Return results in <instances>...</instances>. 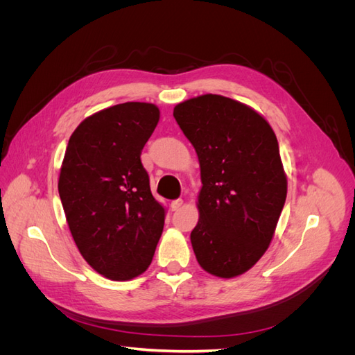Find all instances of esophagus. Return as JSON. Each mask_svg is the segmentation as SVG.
I'll use <instances>...</instances> for the list:
<instances>
[{
  "instance_id": "34e87169",
  "label": "esophagus",
  "mask_w": 355,
  "mask_h": 355,
  "mask_svg": "<svg viewBox=\"0 0 355 355\" xmlns=\"http://www.w3.org/2000/svg\"><path fill=\"white\" fill-rule=\"evenodd\" d=\"M182 204H184V200H182V198L173 200V201H171V210H173V211L179 210L182 207Z\"/></svg>"
}]
</instances>
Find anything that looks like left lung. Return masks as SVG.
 <instances>
[{"mask_svg": "<svg viewBox=\"0 0 355 355\" xmlns=\"http://www.w3.org/2000/svg\"><path fill=\"white\" fill-rule=\"evenodd\" d=\"M173 116L201 168L192 249L202 270L237 277L268 249L286 202L277 137L259 114L219 94L182 102Z\"/></svg>", "mask_w": 355, "mask_h": 355, "instance_id": "8db88e82", "label": "left lung"}]
</instances>
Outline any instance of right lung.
<instances>
[{
  "label": "right lung",
  "instance_id": "obj_1",
  "mask_svg": "<svg viewBox=\"0 0 355 355\" xmlns=\"http://www.w3.org/2000/svg\"><path fill=\"white\" fill-rule=\"evenodd\" d=\"M159 120L153 103L125 102L96 112L69 137L59 196L80 253L110 280L146 271L167 209L149 187L141 154Z\"/></svg>",
  "mask_w": 355,
  "mask_h": 355
}]
</instances>
